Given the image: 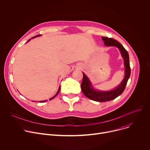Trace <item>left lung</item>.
<instances>
[{"mask_svg": "<svg viewBox=\"0 0 150 150\" xmlns=\"http://www.w3.org/2000/svg\"><path fill=\"white\" fill-rule=\"evenodd\" d=\"M102 39L104 42V45L108 46H116L120 51L122 56L124 59V64L125 67V76L119 86L110 91H96L91 87V84L87 76L83 72V79L81 83V90L83 94L87 98L99 102H105L115 99L119 96L124 91L128 79L131 75V68L129 64V57L127 50L123 46L116 40L112 38L102 37Z\"/></svg>", "mask_w": 150, "mask_h": 150, "instance_id": "8db88e82", "label": "left lung"}]
</instances>
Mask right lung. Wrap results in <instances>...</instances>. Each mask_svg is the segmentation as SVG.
Instances as JSON below:
<instances>
[{
    "instance_id": "right-lung-1",
    "label": "right lung",
    "mask_w": 150,
    "mask_h": 150,
    "mask_svg": "<svg viewBox=\"0 0 150 150\" xmlns=\"http://www.w3.org/2000/svg\"><path fill=\"white\" fill-rule=\"evenodd\" d=\"M40 35H35V36H34V37H33V38H34V37H38V36H40ZM30 40H28V41H30ZM60 87H59V90H58V91H57V93H56V95H55V96H53V97H52V98H50V100H52V99H53V98H54V97H56V96H57V94H58V93H59V91H60ZM47 101V100H45V101H40V103H43V102H45V101Z\"/></svg>"
}]
</instances>
